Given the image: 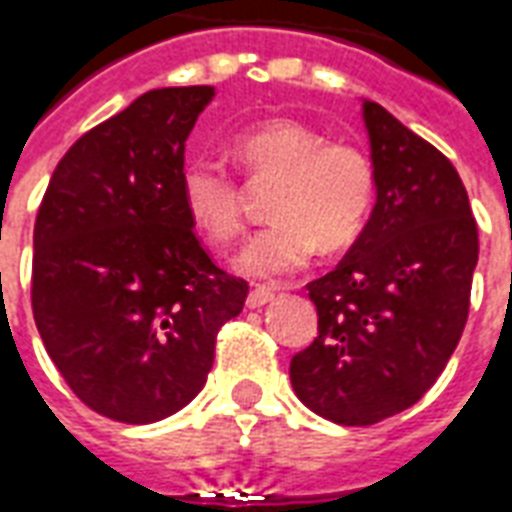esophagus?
I'll return each instance as SVG.
<instances>
[{
    "label": "esophagus",
    "instance_id": "1",
    "mask_svg": "<svg viewBox=\"0 0 512 512\" xmlns=\"http://www.w3.org/2000/svg\"><path fill=\"white\" fill-rule=\"evenodd\" d=\"M274 290H271V287H255V290H252V293L246 295V306H249V309H260V306H266V304H271V301H274Z\"/></svg>",
    "mask_w": 512,
    "mask_h": 512
}]
</instances>
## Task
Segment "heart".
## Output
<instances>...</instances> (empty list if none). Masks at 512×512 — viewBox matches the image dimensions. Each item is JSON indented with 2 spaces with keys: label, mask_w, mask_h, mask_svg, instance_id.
I'll list each match as a JSON object with an SVG mask.
<instances>
[{
  "label": "heart",
  "mask_w": 512,
  "mask_h": 512,
  "mask_svg": "<svg viewBox=\"0 0 512 512\" xmlns=\"http://www.w3.org/2000/svg\"><path fill=\"white\" fill-rule=\"evenodd\" d=\"M230 149L255 181H274V222L238 252L236 268L252 279L295 274L325 249H344L361 236L374 203V165L347 140H325L295 119H268L238 132ZM181 203L211 244H230L244 230V189L211 157L181 168Z\"/></svg>",
  "instance_id": "obj_1"
}]
</instances>
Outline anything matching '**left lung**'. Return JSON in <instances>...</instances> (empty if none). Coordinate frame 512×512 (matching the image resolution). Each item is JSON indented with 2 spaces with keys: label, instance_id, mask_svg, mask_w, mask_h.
Here are the masks:
<instances>
[{
  "label": "left lung",
  "instance_id": "left-lung-1",
  "mask_svg": "<svg viewBox=\"0 0 512 512\" xmlns=\"http://www.w3.org/2000/svg\"><path fill=\"white\" fill-rule=\"evenodd\" d=\"M377 203L331 274L309 282L317 336L290 361L320 418L372 426L429 391L467 325L478 225L456 168L363 100Z\"/></svg>",
  "mask_w": 512,
  "mask_h": 512
}]
</instances>
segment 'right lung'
<instances>
[{
  "label": "right lung",
  "instance_id": "right-lung-1",
  "mask_svg": "<svg viewBox=\"0 0 512 512\" xmlns=\"http://www.w3.org/2000/svg\"><path fill=\"white\" fill-rule=\"evenodd\" d=\"M214 86L140 94L56 165L34 222L32 312L78 399L154 423L195 399L246 282L211 263L181 203L184 149Z\"/></svg>",
  "mask_w": 512,
  "mask_h": 512
}]
</instances>
